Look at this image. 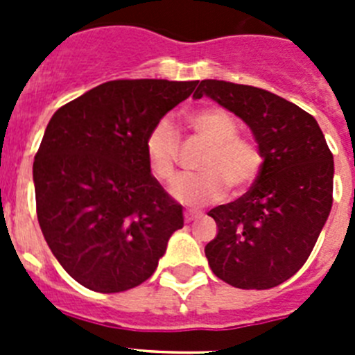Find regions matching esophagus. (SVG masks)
<instances>
[{
	"label": "esophagus",
	"instance_id": "obj_1",
	"mask_svg": "<svg viewBox=\"0 0 355 355\" xmlns=\"http://www.w3.org/2000/svg\"><path fill=\"white\" fill-rule=\"evenodd\" d=\"M200 213H193V211H184V222H187V224H190V222H196V220H199L200 218Z\"/></svg>",
	"mask_w": 355,
	"mask_h": 355
}]
</instances>
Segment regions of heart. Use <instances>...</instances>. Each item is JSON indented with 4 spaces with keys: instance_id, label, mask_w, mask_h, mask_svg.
<instances>
[{
    "instance_id": "1",
    "label": "heart",
    "mask_w": 355,
    "mask_h": 355,
    "mask_svg": "<svg viewBox=\"0 0 355 355\" xmlns=\"http://www.w3.org/2000/svg\"><path fill=\"white\" fill-rule=\"evenodd\" d=\"M188 124L208 150L199 162L200 174L181 175L172 184L175 199L192 208L216 202L229 188L241 192L256 181L263 165L261 150L252 140L238 137L240 130L234 117L222 108H205L190 115ZM180 153V137L168 119L150 128L146 139V155L150 172L159 181L175 175Z\"/></svg>"
}]
</instances>
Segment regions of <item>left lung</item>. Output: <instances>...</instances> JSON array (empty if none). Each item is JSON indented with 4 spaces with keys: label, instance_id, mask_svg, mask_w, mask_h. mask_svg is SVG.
<instances>
[{
    "label": "left lung",
    "instance_id": "left-lung-1",
    "mask_svg": "<svg viewBox=\"0 0 355 355\" xmlns=\"http://www.w3.org/2000/svg\"><path fill=\"white\" fill-rule=\"evenodd\" d=\"M252 131L263 165L249 192L209 209L218 233L205 252L213 274L241 290H268L307 261L332 206L334 159L313 115L268 90L202 80Z\"/></svg>",
    "mask_w": 355,
    "mask_h": 355
}]
</instances>
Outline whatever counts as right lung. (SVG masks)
Segmentation results:
<instances>
[{"label": "right lung", "mask_w": 355, "mask_h": 355, "mask_svg": "<svg viewBox=\"0 0 355 355\" xmlns=\"http://www.w3.org/2000/svg\"><path fill=\"white\" fill-rule=\"evenodd\" d=\"M199 81L115 80L55 112L33 162L37 218L53 256L99 293L155 274L183 208L150 174L146 139Z\"/></svg>", "instance_id": "add662e5"}]
</instances>
